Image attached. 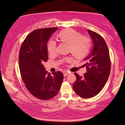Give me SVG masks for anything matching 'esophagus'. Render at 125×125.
Instances as JSON below:
<instances>
[{"label":"esophagus","instance_id":"esophagus-1","mask_svg":"<svg viewBox=\"0 0 125 125\" xmlns=\"http://www.w3.org/2000/svg\"><path fill=\"white\" fill-rule=\"evenodd\" d=\"M64 77H66L67 76H68V75H69V73H68V72H65V73H64Z\"/></svg>","mask_w":125,"mask_h":125}]
</instances>
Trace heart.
I'll use <instances>...</instances> for the list:
<instances>
[{"label":"heart","instance_id":"1","mask_svg":"<svg viewBox=\"0 0 125 125\" xmlns=\"http://www.w3.org/2000/svg\"><path fill=\"white\" fill-rule=\"evenodd\" d=\"M59 41L68 45V50L77 59H81L86 57L89 52L91 42L89 38L82 36L78 31L73 29H66L60 31L57 35ZM47 50L49 54L56 52V44L55 41L50 40L47 45ZM66 58L64 61H69Z\"/></svg>","mask_w":125,"mask_h":125}]
</instances>
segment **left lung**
Returning <instances> with one entry per match:
<instances>
[{
  "mask_svg": "<svg viewBox=\"0 0 125 125\" xmlns=\"http://www.w3.org/2000/svg\"><path fill=\"white\" fill-rule=\"evenodd\" d=\"M87 31L92 40L93 48L84 59L87 72L83 77L76 73V81L73 88L76 94L83 98L97 95L106 83L111 70V61L107 45L99 34Z\"/></svg>",
  "mask_w": 125,
  "mask_h": 125,
  "instance_id": "8db88e82",
  "label": "left lung"
}]
</instances>
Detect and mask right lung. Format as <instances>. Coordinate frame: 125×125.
Returning a JSON list of instances; mask_svg holds the SVG:
<instances>
[{
  "mask_svg": "<svg viewBox=\"0 0 125 125\" xmlns=\"http://www.w3.org/2000/svg\"><path fill=\"white\" fill-rule=\"evenodd\" d=\"M57 27L37 29L31 32L22 43L19 65L22 80L29 92L38 99L47 100L58 94L63 82L62 72L45 70L43 63L48 59L47 42Z\"/></svg>",
  "mask_w": 125,
  "mask_h": 125,
  "instance_id": "1",
  "label": "right lung"
}]
</instances>
